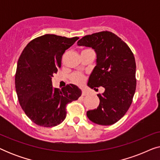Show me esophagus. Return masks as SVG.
Here are the masks:
<instances>
[{
  "instance_id": "esophagus-1",
  "label": "esophagus",
  "mask_w": 160,
  "mask_h": 160,
  "mask_svg": "<svg viewBox=\"0 0 160 160\" xmlns=\"http://www.w3.org/2000/svg\"><path fill=\"white\" fill-rule=\"evenodd\" d=\"M87 94H88V93H87V92L83 89L82 92V96H85V95H87Z\"/></svg>"
}]
</instances>
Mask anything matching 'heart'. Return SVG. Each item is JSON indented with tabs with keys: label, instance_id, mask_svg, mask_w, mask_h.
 Masks as SVG:
<instances>
[{
	"label": "heart",
	"instance_id": "b5f03b06",
	"mask_svg": "<svg viewBox=\"0 0 160 160\" xmlns=\"http://www.w3.org/2000/svg\"><path fill=\"white\" fill-rule=\"evenodd\" d=\"M89 49H87L84 50H88ZM84 51V50H83ZM87 79V77L84 74L81 73H74L71 76V82L74 83V84L77 85H82L85 82V81Z\"/></svg>",
	"mask_w": 160,
	"mask_h": 160
}]
</instances>
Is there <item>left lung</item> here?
<instances>
[{
  "instance_id": "obj_1",
  "label": "left lung",
  "mask_w": 160,
  "mask_h": 160,
  "mask_svg": "<svg viewBox=\"0 0 160 160\" xmlns=\"http://www.w3.org/2000/svg\"><path fill=\"white\" fill-rule=\"evenodd\" d=\"M77 44L92 48L97 54L96 66L87 85L94 89L99 87L105 89L103 93L98 95L99 106L87 111V117L100 125L114 124L130 108L136 89L133 53L126 43L109 31L85 36Z\"/></svg>"
}]
</instances>
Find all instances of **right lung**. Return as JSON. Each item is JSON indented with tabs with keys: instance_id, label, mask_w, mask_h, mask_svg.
Segmentation results:
<instances>
[{
	"instance_id": "right-lung-1",
	"label": "right lung",
	"mask_w": 160,
	"mask_h": 160,
	"mask_svg": "<svg viewBox=\"0 0 160 160\" xmlns=\"http://www.w3.org/2000/svg\"><path fill=\"white\" fill-rule=\"evenodd\" d=\"M78 39L46 34L25 47L17 62L15 88L28 118L39 126L58 125L66 117V105L78 100L82 90L70 84L54 88L52 78L61 66L62 54Z\"/></svg>"
}]
</instances>
